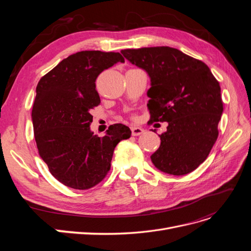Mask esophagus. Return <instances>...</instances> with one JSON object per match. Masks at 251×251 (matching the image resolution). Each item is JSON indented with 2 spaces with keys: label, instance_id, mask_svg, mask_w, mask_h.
<instances>
[{
  "label": "esophagus",
  "instance_id": "obj_1",
  "mask_svg": "<svg viewBox=\"0 0 251 251\" xmlns=\"http://www.w3.org/2000/svg\"><path fill=\"white\" fill-rule=\"evenodd\" d=\"M131 131H132V135L133 136H139V135H141L144 132L143 128L139 127V126H132L131 127Z\"/></svg>",
  "mask_w": 251,
  "mask_h": 251
}]
</instances>
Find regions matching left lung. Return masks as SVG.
Listing matches in <instances>:
<instances>
[{"label":"left lung","mask_w":251,"mask_h":251,"mask_svg":"<svg viewBox=\"0 0 251 251\" xmlns=\"http://www.w3.org/2000/svg\"><path fill=\"white\" fill-rule=\"evenodd\" d=\"M121 53L151 77L148 124L169 123L168 131L159 135L161 144L151 156V162L175 176L195 171L219 136L223 113L219 81L206 64L178 49L161 46Z\"/></svg>","instance_id":"left-lung-1"}]
</instances>
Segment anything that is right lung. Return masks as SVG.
Here are the masks:
<instances>
[{"instance_id":"right-lung-1","label":"right lung","mask_w":251,"mask_h":251,"mask_svg":"<svg viewBox=\"0 0 251 251\" xmlns=\"http://www.w3.org/2000/svg\"><path fill=\"white\" fill-rule=\"evenodd\" d=\"M125 58L119 52L80 51L40 79L32 108L34 138L52 176L74 189H89L111 169L117 143L131 137L126 126H109L103 137L90 131L91 110L100 103L95 81Z\"/></svg>"}]
</instances>
